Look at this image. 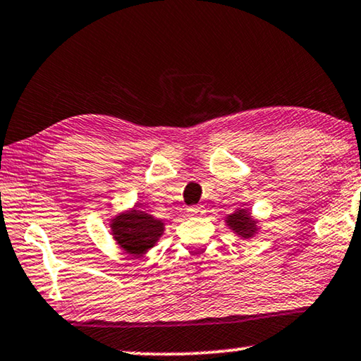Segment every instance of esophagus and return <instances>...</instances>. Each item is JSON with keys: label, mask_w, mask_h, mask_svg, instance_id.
<instances>
[{"label": "esophagus", "mask_w": 361, "mask_h": 361, "mask_svg": "<svg viewBox=\"0 0 361 361\" xmlns=\"http://www.w3.org/2000/svg\"><path fill=\"white\" fill-rule=\"evenodd\" d=\"M188 215H201L202 214V207L201 206H190L186 209Z\"/></svg>", "instance_id": "1"}]
</instances>
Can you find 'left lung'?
Segmentation results:
<instances>
[{"instance_id":"8db88e82","label":"left lung","mask_w":361,"mask_h":361,"mask_svg":"<svg viewBox=\"0 0 361 361\" xmlns=\"http://www.w3.org/2000/svg\"><path fill=\"white\" fill-rule=\"evenodd\" d=\"M228 225H232L235 232L241 236H245V238L246 236H251L256 230V225L250 217V212H246L245 209H241V211H236L230 215Z\"/></svg>"}]
</instances>
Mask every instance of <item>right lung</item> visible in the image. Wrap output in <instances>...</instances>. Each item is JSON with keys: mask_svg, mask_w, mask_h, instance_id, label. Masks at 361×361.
Wrapping results in <instances>:
<instances>
[{"mask_svg": "<svg viewBox=\"0 0 361 361\" xmlns=\"http://www.w3.org/2000/svg\"><path fill=\"white\" fill-rule=\"evenodd\" d=\"M113 235L121 248L131 256H141L154 246L164 232L160 220L150 217L146 212L133 209L131 212L118 215L113 220Z\"/></svg>", "mask_w": 361, "mask_h": 361, "instance_id": "1", "label": "right lung"}]
</instances>
